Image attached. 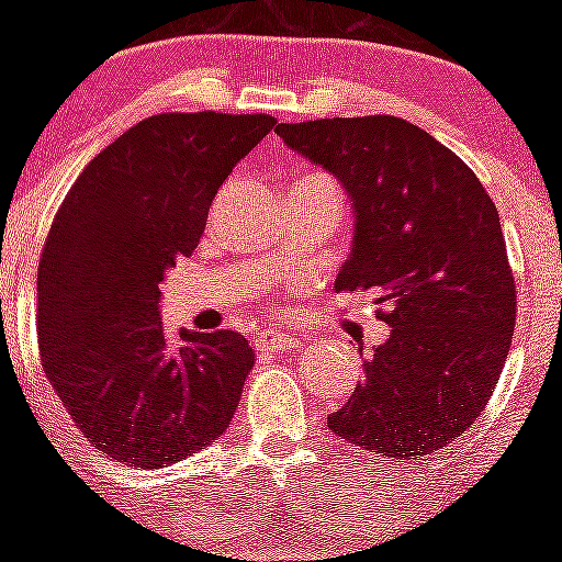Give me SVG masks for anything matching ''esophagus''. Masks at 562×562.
I'll return each mask as SVG.
<instances>
[{
	"label": "esophagus",
	"mask_w": 562,
	"mask_h": 562,
	"mask_svg": "<svg viewBox=\"0 0 562 562\" xmlns=\"http://www.w3.org/2000/svg\"><path fill=\"white\" fill-rule=\"evenodd\" d=\"M301 337H295L292 331H265V335L256 340V349L258 351H286V349H295Z\"/></svg>",
	"instance_id": "34e87169"
}]
</instances>
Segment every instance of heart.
Masks as SVG:
<instances>
[{"mask_svg":"<svg viewBox=\"0 0 562 562\" xmlns=\"http://www.w3.org/2000/svg\"><path fill=\"white\" fill-rule=\"evenodd\" d=\"M304 180H317V177H304Z\"/></svg>","mask_w":562,"mask_h":562,"instance_id":"1","label":"heart"}]
</instances>
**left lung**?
Returning a JSON list of instances; mask_svg holds the SVG:
<instances>
[{
	"instance_id": "left-lung-1",
	"label": "left lung",
	"mask_w": 562,
	"mask_h": 562,
	"mask_svg": "<svg viewBox=\"0 0 562 562\" xmlns=\"http://www.w3.org/2000/svg\"><path fill=\"white\" fill-rule=\"evenodd\" d=\"M276 132L349 191L357 233L335 290H376L391 326L326 425L391 461L430 456L479 419L513 346L518 292L498 207L461 157L394 114Z\"/></svg>"
}]
</instances>
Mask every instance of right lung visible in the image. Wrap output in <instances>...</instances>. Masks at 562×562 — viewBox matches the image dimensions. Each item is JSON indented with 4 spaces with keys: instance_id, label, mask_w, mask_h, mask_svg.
I'll return each instance as SVG.
<instances>
[{
    "instance_id": "right-lung-1",
    "label": "right lung",
    "mask_w": 562,
    "mask_h": 562,
    "mask_svg": "<svg viewBox=\"0 0 562 562\" xmlns=\"http://www.w3.org/2000/svg\"><path fill=\"white\" fill-rule=\"evenodd\" d=\"M272 114H151L89 160L38 261V351L92 448L157 470L220 439L256 355L238 331H171L160 284Z\"/></svg>"
}]
</instances>
